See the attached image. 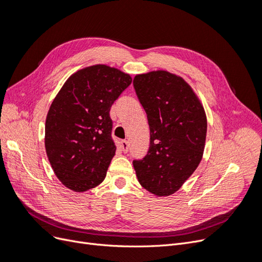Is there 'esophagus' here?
Segmentation results:
<instances>
[{
  "label": "esophagus",
  "instance_id": "esophagus-1",
  "mask_svg": "<svg viewBox=\"0 0 262 262\" xmlns=\"http://www.w3.org/2000/svg\"><path fill=\"white\" fill-rule=\"evenodd\" d=\"M120 145H121V148H122V150H123V153L128 152V150H129V143H128V141H125V140L121 141Z\"/></svg>",
  "mask_w": 262,
  "mask_h": 262
}]
</instances>
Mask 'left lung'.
Instances as JSON below:
<instances>
[{
    "label": "left lung",
    "instance_id": "left-lung-1",
    "mask_svg": "<svg viewBox=\"0 0 262 262\" xmlns=\"http://www.w3.org/2000/svg\"><path fill=\"white\" fill-rule=\"evenodd\" d=\"M133 86L147 115L149 148L133 166L140 185L156 196L182 187L199 166L208 121L201 100L184 78L157 70L137 74Z\"/></svg>",
    "mask_w": 262,
    "mask_h": 262
}]
</instances>
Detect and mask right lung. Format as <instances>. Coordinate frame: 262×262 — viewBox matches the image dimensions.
<instances>
[{
  "label": "right lung",
  "mask_w": 262,
  "mask_h": 262,
  "mask_svg": "<svg viewBox=\"0 0 262 262\" xmlns=\"http://www.w3.org/2000/svg\"><path fill=\"white\" fill-rule=\"evenodd\" d=\"M131 82L128 73L95 64L71 75L53 99L46 119V153L68 189L84 192L104 181L116 153L109 112Z\"/></svg>",
  "instance_id": "obj_1"
}]
</instances>
